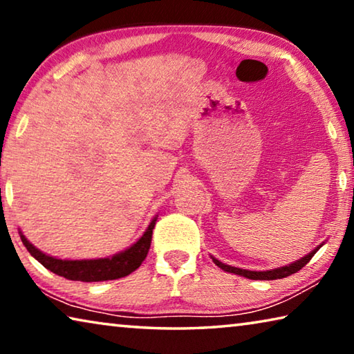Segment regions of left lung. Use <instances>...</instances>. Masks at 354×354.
Wrapping results in <instances>:
<instances>
[{
	"mask_svg": "<svg viewBox=\"0 0 354 354\" xmlns=\"http://www.w3.org/2000/svg\"><path fill=\"white\" fill-rule=\"evenodd\" d=\"M323 245V243H322ZM320 245V247H322ZM320 247H317L315 250L310 251L309 254H306L301 259H298L295 262L289 263V266H284V267H279V268H273V270H266V272H254V270H245V268H237V267H231V266H226V263L220 262L218 259H215L212 257V261L215 266H218L221 270L225 272H230V273H234V274H241V277H245L248 279H261V281H270V279H281V278H286V277H290V274L297 273L298 270H301V268L306 266V263L313 259V256L319 251Z\"/></svg>",
	"mask_w": 354,
	"mask_h": 354,
	"instance_id": "8db88e82",
	"label": "left lung"
}]
</instances>
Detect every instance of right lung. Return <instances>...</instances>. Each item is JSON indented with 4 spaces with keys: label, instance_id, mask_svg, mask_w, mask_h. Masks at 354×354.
Instances as JSON below:
<instances>
[{
    "label": "right lung",
    "instance_id": "obj_1",
    "mask_svg": "<svg viewBox=\"0 0 354 354\" xmlns=\"http://www.w3.org/2000/svg\"><path fill=\"white\" fill-rule=\"evenodd\" d=\"M156 218L151 220L148 225L147 231L134 245H131L128 250L122 253L113 254L112 257H104V259H82V261H65L56 259V257L41 253L28 239L21 234V242L26 250L34 256L41 266L46 267L48 270L59 274L71 281H82V283H98V281H109L128 277L129 273L140 267V263L145 261L148 254L149 245H151V236L156 225Z\"/></svg>",
    "mask_w": 354,
    "mask_h": 354
}]
</instances>
